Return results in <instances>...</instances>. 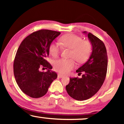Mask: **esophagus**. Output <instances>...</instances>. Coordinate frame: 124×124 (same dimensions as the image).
I'll use <instances>...</instances> for the list:
<instances>
[{
    "instance_id": "obj_1",
    "label": "esophagus",
    "mask_w": 124,
    "mask_h": 124,
    "mask_svg": "<svg viewBox=\"0 0 124 124\" xmlns=\"http://www.w3.org/2000/svg\"><path fill=\"white\" fill-rule=\"evenodd\" d=\"M57 76H58L59 78H62L64 77L63 75H62V74H59L58 75H57Z\"/></svg>"
}]
</instances>
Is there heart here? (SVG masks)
<instances>
[{
	"instance_id": "1",
	"label": "heart",
	"mask_w": 124,
	"mask_h": 124,
	"mask_svg": "<svg viewBox=\"0 0 124 124\" xmlns=\"http://www.w3.org/2000/svg\"><path fill=\"white\" fill-rule=\"evenodd\" d=\"M62 46L71 49L70 57L75 59L79 63L87 60L91 51L92 46L90 42L83 40L82 37L74 34H68L62 36L60 39ZM49 51L52 56L56 57L60 52V46L58 43H52L49 47ZM76 62L73 59H60L54 62V68L61 74L68 73L75 67Z\"/></svg>"
}]
</instances>
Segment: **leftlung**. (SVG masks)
I'll return each instance as SVG.
<instances>
[{"label": "left lung", "mask_w": 124, "mask_h": 124, "mask_svg": "<svg viewBox=\"0 0 124 124\" xmlns=\"http://www.w3.org/2000/svg\"><path fill=\"white\" fill-rule=\"evenodd\" d=\"M93 50L88 60L76 70L81 78H70L66 90L69 95L77 101H85L99 91L106 78L108 66L107 53L103 41L91 33H87Z\"/></svg>", "instance_id": "1"}]
</instances>
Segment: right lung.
Instances as JSON below:
<instances>
[{"label":"right lung","mask_w":124,"mask_h":124,"mask_svg":"<svg viewBox=\"0 0 124 124\" xmlns=\"http://www.w3.org/2000/svg\"><path fill=\"white\" fill-rule=\"evenodd\" d=\"M60 32L42 29L33 32L20 44L13 62L16 81L21 91L27 95L38 98L45 95L56 73L46 58L48 56L49 47ZM40 67L47 69L40 72Z\"/></svg>","instance_id":"1"}]
</instances>
